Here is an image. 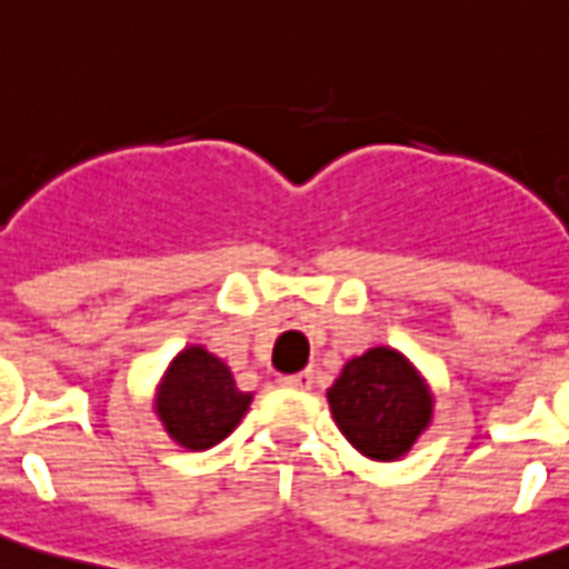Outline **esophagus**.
I'll return each mask as SVG.
<instances>
[{"instance_id": "esophagus-1", "label": "esophagus", "mask_w": 569, "mask_h": 569, "mask_svg": "<svg viewBox=\"0 0 569 569\" xmlns=\"http://www.w3.org/2000/svg\"><path fill=\"white\" fill-rule=\"evenodd\" d=\"M280 387H286V389H310L312 387V372L283 375V378H280Z\"/></svg>"}]
</instances>
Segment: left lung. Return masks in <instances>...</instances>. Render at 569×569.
Segmentation results:
<instances>
[{
	"label": "left lung",
	"instance_id": "obj_1",
	"mask_svg": "<svg viewBox=\"0 0 569 569\" xmlns=\"http://www.w3.org/2000/svg\"><path fill=\"white\" fill-rule=\"evenodd\" d=\"M339 431L360 455L398 460L428 428L433 398L413 363L392 348H369L348 360L328 389Z\"/></svg>",
	"mask_w": 569,
	"mask_h": 569
}]
</instances>
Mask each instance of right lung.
<instances>
[{
    "label": "right lung",
    "mask_w": 569,
    "mask_h": 569,
    "mask_svg": "<svg viewBox=\"0 0 569 569\" xmlns=\"http://www.w3.org/2000/svg\"><path fill=\"white\" fill-rule=\"evenodd\" d=\"M250 398L236 387L230 366L203 346H189L173 357L159 383L156 413L182 449L203 451L230 437L248 413Z\"/></svg>",
    "instance_id": "obj_1"
}]
</instances>
